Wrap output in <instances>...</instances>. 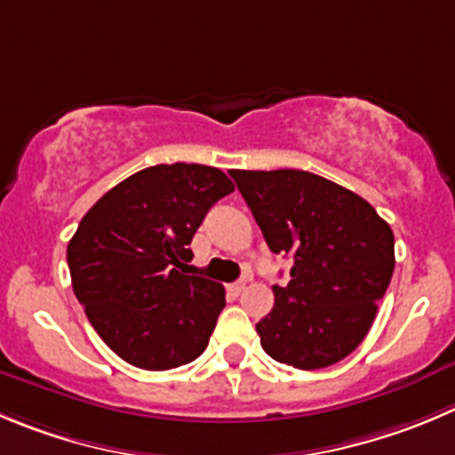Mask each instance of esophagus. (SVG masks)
Listing matches in <instances>:
<instances>
[{
  "label": "esophagus",
  "instance_id": "esophagus-1",
  "mask_svg": "<svg viewBox=\"0 0 455 455\" xmlns=\"http://www.w3.org/2000/svg\"><path fill=\"white\" fill-rule=\"evenodd\" d=\"M243 290H245V281H235V283L228 285V292H230V295H235V297H239Z\"/></svg>",
  "mask_w": 455,
  "mask_h": 455
}]
</instances>
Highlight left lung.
I'll use <instances>...</instances> for the list:
<instances>
[{"mask_svg":"<svg viewBox=\"0 0 455 455\" xmlns=\"http://www.w3.org/2000/svg\"><path fill=\"white\" fill-rule=\"evenodd\" d=\"M267 248L292 257L290 281L257 323L272 360L326 369L369 332L391 283L395 239L371 203L304 170H232Z\"/></svg>","mask_w":455,"mask_h":455,"instance_id":"obj_1","label":"left lung"}]
</instances>
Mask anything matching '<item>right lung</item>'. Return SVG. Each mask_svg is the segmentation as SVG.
<instances>
[{
	"mask_svg": "<svg viewBox=\"0 0 455 455\" xmlns=\"http://www.w3.org/2000/svg\"><path fill=\"white\" fill-rule=\"evenodd\" d=\"M235 183L196 163L136 172L95 203L68 241L73 292L118 357L145 371L189 364L207 348L225 290L185 275L194 235Z\"/></svg>",
	"mask_w": 455,
	"mask_h": 455,
	"instance_id": "obj_1",
	"label": "right lung"
}]
</instances>
